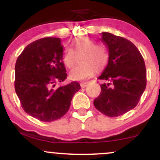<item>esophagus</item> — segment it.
Segmentation results:
<instances>
[{"label": "esophagus", "mask_w": 160, "mask_h": 160, "mask_svg": "<svg viewBox=\"0 0 160 160\" xmlns=\"http://www.w3.org/2000/svg\"><path fill=\"white\" fill-rule=\"evenodd\" d=\"M89 85V82H82L81 83H80V86H81L82 88H85Z\"/></svg>", "instance_id": "esophagus-1"}]
</instances>
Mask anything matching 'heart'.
<instances>
[{"label":"heart","instance_id":"1","mask_svg":"<svg viewBox=\"0 0 160 160\" xmlns=\"http://www.w3.org/2000/svg\"><path fill=\"white\" fill-rule=\"evenodd\" d=\"M71 49H65L62 61L68 68L74 67L76 62V54H83L81 58L82 65L75 67L70 72V78L73 80H83L90 78L97 71L105 67L108 62V53L103 46L97 45L93 40L88 38L75 39Z\"/></svg>","mask_w":160,"mask_h":160}]
</instances>
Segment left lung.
<instances>
[{"mask_svg":"<svg viewBox=\"0 0 160 160\" xmlns=\"http://www.w3.org/2000/svg\"><path fill=\"white\" fill-rule=\"evenodd\" d=\"M102 42L109 52L108 63L98 77L104 80L100 95L93 103L103 114L116 117L136 107L147 85L144 58L131 41L102 32Z\"/></svg>","mask_w":160,"mask_h":160,"instance_id":"left-lung-1","label":"left lung"}]
</instances>
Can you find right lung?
Instances as JSON below:
<instances>
[{"label":"right lung","mask_w":160,"mask_h":160,"mask_svg":"<svg viewBox=\"0 0 160 160\" xmlns=\"http://www.w3.org/2000/svg\"><path fill=\"white\" fill-rule=\"evenodd\" d=\"M63 46L58 38L37 40L24 49L15 65V90L28 114L43 122L60 119L80 89L78 82L55 88L67 78Z\"/></svg>","instance_id":"right-lung-1"}]
</instances>
